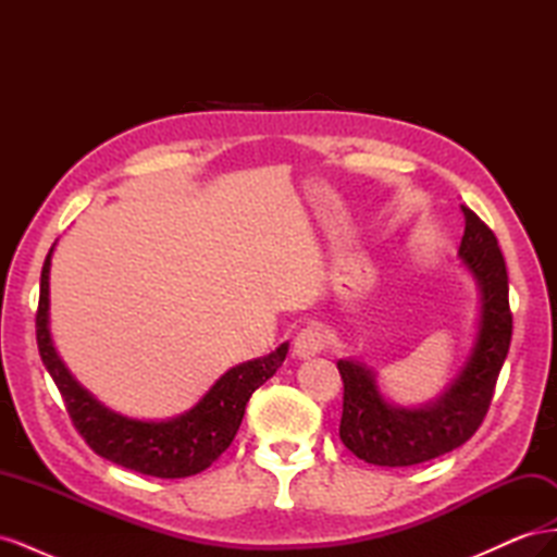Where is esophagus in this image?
Masks as SVG:
<instances>
[{
	"label": "esophagus",
	"instance_id": "obj_1",
	"mask_svg": "<svg viewBox=\"0 0 557 557\" xmlns=\"http://www.w3.org/2000/svg\"><path fill=\"white\" fill-rule=\"evenodd\" d=\"M325 346H327V332L323 330V325H318V323L301 327L293 342V350L297 358H313Z\"/></svg>",
	"mask_w": 557,
	"mask_h": 557
}]
</instances>
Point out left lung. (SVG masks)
I'll use <instances>...</instances> for the list:
<instances>
[{"label":"left lung","mask_w":557,"mask_h":557,"mask_svg":"<svg viewBox=\"0 0 557 557\" xmlns=\"http://www.w3.org/2000/svg\"><path fill=\"white\" fill-rule=\"evenodd\" d=\"M460 209L465 213L460 258L479 283L481 320L458 379L425 407L404 409L379 393L372 369L352 360L336 362L344 381L339 436L352 455L369 465L411 467L440 458L471 440L491 407L513 332L509 276L495 232L471 209Z\"/></svg>","instance_id":"obj_1"}]
</instances>
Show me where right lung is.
Returning <instances> with one entry per match:
<instances>
[{"label":"right lung","instance_id":"add662e5","mask_svg":"<svg viewBox=\"0 0 557 557\" xmlns=\"http://www.w3.org/2000/svg\"><path fill=\"white\" fill-rule=\"evenodd\" d=\"M50 256H53V248L48 250L41 269L37 344L39 356L58 385L76 432L97 455L146 476L185 479L211 467L237 434L250 395L264 381L272 379L283 364L285 356H288V344H281L264 358L232 367L183 416L162 420V423H146V420L121 416L107 409L104 404H99L86 387L78 385L70 369L60 360L53 339H50Z\"/></svg>","mask_w":557,"mask_h":557}]
</instances>
